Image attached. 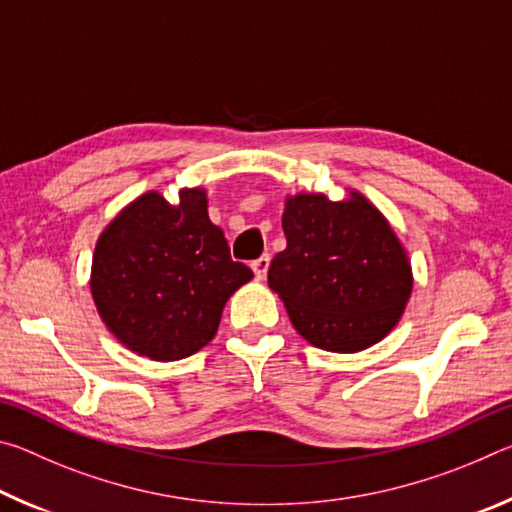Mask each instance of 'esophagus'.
<instances>
[{
    "label": "esophagus",
    "instance_id": "1",
    "mask_svg": "<svg viewBox=\"0 0 512 512\" xmlns=\"http://www.w3.org/2000/svg\"><path fill=\"white\" fill-rule=\"evenodd\" d=\"M268 266H271V257L268 255H262L259 259H255L253 264H250V268H253V273L257 280H264L266 273H268Z\"/></svg>",
    "mask_w": 512,
    "mask_h": 512
}]
</instances>
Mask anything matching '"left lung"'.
<instances>
[{
    "label": "left lung",
    "instance_id": "left-lung-1",
    "mask_svg": "<svg viewBox=\"0 0 512 512\" xmlns=\"http://www.w3.org/2000/svg\"><path fill=\"white\" fill-rule=\"evenodd\" d=\"M287 248L268 266V287L296 332L327 352H361L400 323L413 268L393 225L357 189L284 196Z\"/></svg>",
    "mask_w": 512,
    "mask_h": 512
}]
</instances>
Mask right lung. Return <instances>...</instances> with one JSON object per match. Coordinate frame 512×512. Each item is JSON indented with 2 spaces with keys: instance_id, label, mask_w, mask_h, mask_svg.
Returning <instances> with one entry per match:
<instances>
[{
  "instance_id": "1",
  "label": "right lung",
  "mask_w": 512,
  "mask_h": 512,
  "mask_svg": "<svg viewBox=\"0 0 512 512\" xmlns=\"http://www.w3.org/2000/svg\"><path fill=\"white\" fill-rule=\"evenodd\" d=\"M253 271L232 262L223 230L207 216L205 187L178 203L149 189L112 216L92 253L90 293L112 336L151 361L205 348L225 302Z\"/></svg>"
}]
</instances>
